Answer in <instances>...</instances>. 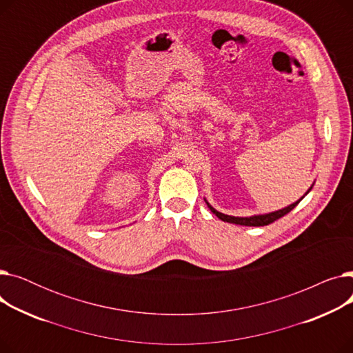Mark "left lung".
I'll use <instances>...</instances> for the list:
<instances>
[{"label": "left lung", "mask_w": 353, "mask_h": 353, "mask_svg": "<svg viewBox=\"0 0 353 353\" xmlns=\"http://www.w3.org/2000/svg\"><path fill=\"white\" fill-rule=\"evenodd\" d=\"M312 188H313V184L310 186V189L305 193V196L312 190ZM303 196V197H305ZM303 197H301L298 201H294V203H292V205H289L288 208H283V209H281V210H276V212H272V213H266V214H254V216H249V217H236V216H229V214H225V213H220V212H217L214 208H212L210 206V203L205 199V201H206V205H208V208L220 219V220H223V221H228V223H234V225H242V226H266V225H270V223H273L274 220H277V219H281V217H283L285 214H288L290 210H293L296 206L299 205V201L303 199Z\"/></svg>", "instance_id": "1"}]
</instances>
